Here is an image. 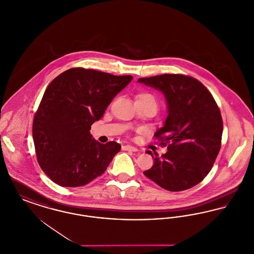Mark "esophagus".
I'll return each mask as SVG.
<instances>
[{
  "label": "esophagus",
  "instance_id": "esophagus-1",
  "mask_svg": "<svg viewBox=\"0 0 254 254\" xmlns=\"http://www.w3.org/2000/svg\"><path fill=\"white\" fill-rule=\"evenodd\" d=\"M122 148H123V150H129V151H133V152H137V151H139V150H138V148L134 147L132 145H124Z\"/></svg>",
  "mask_w": 254,
  "mask_h": 254
}]
</instances>
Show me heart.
<instances>
[{
  "label": "heart",
  "instance_id": "heart-1",
  "mask_svg": "<svg viewBox=\"0 0 254 254\" xmlns=\"http://www.w3.org/2000/svg\"><path fill=\"white\" fill-rule=\"evenodd\" d=\"M138 99L151 100V101H153L154 103H156V102H155V98H154V96H153L152 94H150V93H142V94H140V95L138 96Z\"/></svg>",
  "mask_w": 254,
  "mask_h": 254
}]
</instances>
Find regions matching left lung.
I'll return each instance as SVG.
<instances>
[{"label":"left lung","instance_id":"1","mask_svg":"<svg viewBox=\"0 0 254 254\" xmlns=\"http://www.w3.org/2000/svg\"><path fill=\"white\" fill-rule=\"evenodd\" d=\"M138 83L154 87L166 98L168 116L154 134L168 151L153 156L144 174L169 191L189 190L203 181L212 168L223 133L220 109L205 85L192 77L163 74L140 78Z\"/></svg>","mask_w":254,"mask_h":254}]
</instances>
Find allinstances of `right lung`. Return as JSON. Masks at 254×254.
I'll use <instances>...</instances> for the list:
<instances>
[{
  "label": "right lung",
  "mask_w": 254,
  "mask_h": 254,
  "mask_svg": "<svg viewBox=\"0 0 254 254\" xmlns=\"http://www.w3.org/2000/svg\"><path fill=\"white\" fill-rule=\"evenodd\" d=\"M132 79L75 67L49 84L34 116L32 134L38 163L52 181L61 187H82L107 170L121 145L101 144L89 130Z\"/></svg>",
  "instance_id": "right-lung-1"
}]
</instances>
